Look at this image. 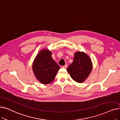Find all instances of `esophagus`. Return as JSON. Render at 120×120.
I'll return each mask as SVG.
<instances>
[{
	"label": "esophagus",
	"mask_w": 120,
	"mask_h": 120,
	"mask_svg": "<svg viewBox=\"0 0 120 120\" xmlns=\"http://www.w3.org/2000/svg\"><path fill=\"white\" fill-rule=\"evenodd\" d=\"M62 68H64V69H67V67H68V65L67 64H66L65 65H64V66H63L62 67Z\"/></svg>",
	"instance_id": "34e87169"
}]
</instances>
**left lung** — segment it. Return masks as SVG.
I'll use <instances>...</instances> for the list:
<instances>
[{"instance_id": "obj_1", "label": "left lung", "mask_w": 120, "mask_h": 120, "mask_svg": "<svg viewBox=\"0 0 120 120\" xmlns=\"http://www.w3.org/2000/svg\"><path fill=\"white\" fill-rule=\"evenodd\" d=\"M93 68L90 57L84 52L75 53L72 63L67 69L71 79L78 83L84 82L89 75Z\"/></svg>"}]
</instances>
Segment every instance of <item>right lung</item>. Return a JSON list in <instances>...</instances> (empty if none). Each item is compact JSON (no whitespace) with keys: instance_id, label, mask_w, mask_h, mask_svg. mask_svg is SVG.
Segmentation results:
<instances>
[{"instance_id":"1","label":"right lung","mask_w":120,"mask_h":120,"mask_svg":"<svg viewBox=\"0 0 120 120\" xmlns=\"http://www.w3.org/2000/svg\"><path fill=\"white\" fill-rule=\"evenodd\" d=\"M51 54V51L48 49H42L33 63L34 74L41 84H48L52 82L60 69L59 66L52 58Z\"/></svg>"}]
</instances>
